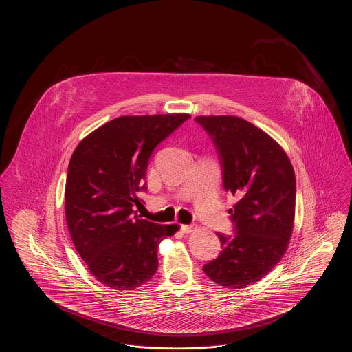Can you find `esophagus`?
Masks as SVG:
<instances>
[{
    "instance_id": "34e87169",
    "label": "esophagus",
    "mask_w": 352,
    "mask_h": 352,
    "mask_svg": "<svg viewBox=\"0 0 352 352\" xmlns=\"http://www.w3.org/2000/svg\"><path fill=\"white\" fill-rule=\"evenodd\" d=\"M195 225L194 223H191V225H181V232L182 233H191V232H194L195 230Z\"/></svg>"
}]
</instances>
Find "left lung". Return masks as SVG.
Listing matches in <instances>:
<instances>
[{
    "instance_id": "8db88e82",
    "label": "left lung",
    "mask_w": 352,
    "mask_h": 352,
    "mask_svg": "<svg viewBox=\"0 0 352 352\" xmlns=\"http://www.w3.org/2000/svg\"><path fill=\"white\" fill-rule=\"evenodd\" d=\"M214 142L234 236L217 233L222 252L204 265L217 284L239 289L261 280L284 256L292 236L296 178L281 146L239 116H197Z\"/></svg>"
}]
</instances>
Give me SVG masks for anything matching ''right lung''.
I'll list each match as a JSON object with an SVG mask.
<instances>
[{"instance_id":"1","label":"right lung","mask_w":352,"mask_h":352,"mask_svg":"<svg viewBox=\"0 0 352 352\" xmlns=\"http://www.w3.org/2000/svg\"><path fill=\"white\" fill-rule=\"evenodd\" d=\"M189 113L120 116L75 148L65 184V218L91 274L112 289L133 291L158 270V245L177 225H160L133 210L154 148Z\"/></svg>"}]
</instances>
